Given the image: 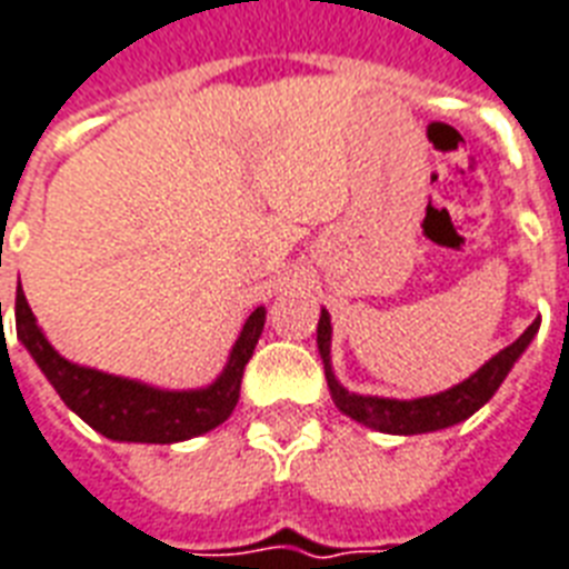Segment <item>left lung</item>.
I'll return each mask as SVG.
<instances>
[{
  "label": "left lung",
  "instance_id": "8db88e82",
  "mask_svg": "<svg viewBox=\"0 0 569 569\" xmlns=\"http://www.w3.org/2000/svg\"><path fill=\"white\" fill-rule=\"evenodd\" d=\"M538 326L540 320L531 322L529 329L522 331L511 347H506L499 356L490 358V361L485 363L479 372H472L467 381H461L456 388L443 390V393H435V397L422 399L358 397V393H349L347 388H340L329 363L331 322L326 311L320 313V322H317V347H320L322 363H326V381H329L331 399H335V406L347 413V417L363 422V426H370V429L388 431V435H422V431H438L447 429V426H456V422L467 420L470 413L479 411V408L497 393V388L502 385L508 370H511L517 358L522 356V349L529 347Z\"/></svg>",
  "mask_w": 569,
  "mask_h": 569
}]
</instances>
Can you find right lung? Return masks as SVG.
Wrapping results in <instances>:
<instances>
[{"label": "right lung", "mask_w": 569, "mask_h": 569, "mask_svg": "<svg viewBox=\"0 0 569 569\" xmlns=\"http://www.w3.org/2000/svg\"><path fill=\"white\" fill-rule=\"evenodd\" d=\"M263 317H267L263 308L249 313L226 370L211 388L158 390L140 381L70 363L49 347V340L34 322L22 288H17V302H13L17 338L38 361L43 376L52 381V388L67 402V408H72L104 438L131 440V443H176V440L206 435L222 420H229V413L240 399L243 370L261 338Z\"/></svg>", "instance_id": "1"}]
</instances>
